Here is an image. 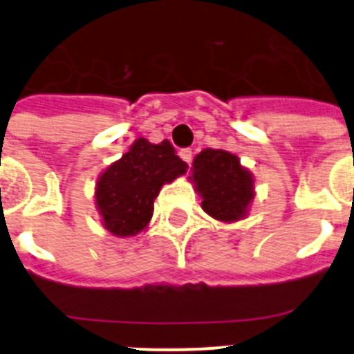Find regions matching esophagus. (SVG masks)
<instances>
[{
	"label": "esophagus",
	"mask_w": 354,
	"mask_h": 354,
	"mask_svg": "<svg viewBox=\"0 0 354 354\" xmlns=\"http://www.w3.org/2000/svg\"><path fill=\"white\" fill-rule=\"evenodd\" d=\"M179 156L184 159V161L187 162V165H189V162H192V159H193V150L192 149H180Z\"/></svg>",
	"instance_id": "esophagus-1"
}]
</instances>
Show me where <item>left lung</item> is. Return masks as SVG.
<instances>
[{
  "label": "left lung",
  "mask_w": 354,
  "mask_h": 354,
  "mask_svg": "<svg viewBox=\"0 0 354 354\" xmlns=\"http://www.w3.org/2000/svg\"><path fill=\"white\" fill-rule=\"evenodd\" d=\"M193 180L202 193V207L220 221H236L246 214L253 198L252 175L227 150L205 149L193 161Z\"/></svg>",
  "instance_id": "obj_1"
}]
</instances>
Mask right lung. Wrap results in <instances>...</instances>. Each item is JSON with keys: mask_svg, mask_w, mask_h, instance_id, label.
Masks as SVG:
<instances>
[{"mask_svg": "<svg viewBox=\"0 0 354 354\" xmlns=\"http://www.w3.org/2000/svg\"><path fill=\"white\" fill-rule=\"evenodd\" d=\"M168 140L149 143L140 138L120 161L113 162L97 183L95 200L104 227L115 236H134L147 227L154 200L165 183L186 171Z\"/></svg>", "mask_w": 354, "mask_h": 354, "instance_id": "right-lung-1", "label": "right lung"}]
</instances>
